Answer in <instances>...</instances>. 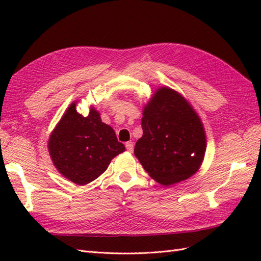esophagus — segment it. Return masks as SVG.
I'll return each mask as SVG.
<instances>
[{
	"label": "esophagus",
	"instance_id": "34e87169",
	"mask_svg": "<svg viewBox=\"0 0 261 261\" xmlns=\"http://www.w3.org/2000/svg\"><path fill=\"white\" fill-rule=\"evenodd\" d=\"M125 148H126L127 151H130V152L134 151V142H132V141H127V142L125 143Z\"/></svg>",
	"mask_w": 261,
	"mask_h": 261
}]
</instances>
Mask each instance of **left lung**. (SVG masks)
<instances>
[{
    "label": "left lung",
    "mask_w": 261,
    "mask_h": 261,
    "mask_svg": "<svg viewBox=\"0 0 261 261\" xmlns=\"http://www.w3.org/2000/svg\"><path fill=\"white\" fill-rule=\"evenodd\" d=\"M143 135L135 154L152 179L164 186L190 178L201 167L206 135L196 111L180 93L159 87L143 107Z\"/></svg>",
    "instance_id": "1"
}]
</instances>
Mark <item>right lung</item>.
<instances>
[{
    "instance_id": "1",
    "label": "right lung",
    "mask_w": 261,
    "mask_h": 261,
    "mask_svg": "<svg viewBox=\"0 0 261 261\" xmlns=\"http://www.w3.org/2000/svg\"><path fill=\"white\" fill-rule=\"evenodd\" d=\"M76 101L65 111L48 139L53 164L65 178L86 185L108 169L114 157L125 150L115 132L91 107L88 115L77 112Z\"/></svg>"
}]
</instances>
